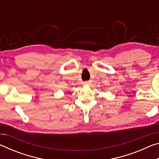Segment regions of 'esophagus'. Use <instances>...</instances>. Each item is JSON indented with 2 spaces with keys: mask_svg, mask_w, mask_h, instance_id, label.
Listing matches in <instances>:
<instances>
[{
  "mask_svg": "<svg viewBox=\"0 0 159 159\" xmlns=\"http://www.w3.org/2000/svg\"><path fill=\"white\" fill-rule=\"evenodd\" d=\"M85 84H88V83H85Z\"/></svg>",
  "mask_w": 159,
  "mask_h": 159,
  "instance_id": "34e87169",
  "label": "esophagus"
}]
</instances>
